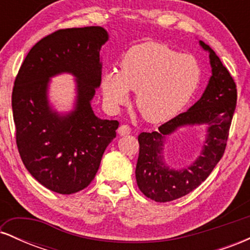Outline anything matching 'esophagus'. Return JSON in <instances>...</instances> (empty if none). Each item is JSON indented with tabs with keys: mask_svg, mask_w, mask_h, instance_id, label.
Here are the masks:
<instances>
[{
	"mask_svg": "<svg viewBox=\"0 0 250 250\" xmlns=\"http://www.w3.org/2000/svg\"><path fill=\"white\" fill-rule=\"evenodd\" d=\"M131 133V128L129 127L128 125H120L119 128V134L121 135V136H125V135H129Z\"/></svg>",
	"mask_w": 250,
	"mask_h": 250,
	"instance_id": "esophagus-1",
	"label": "esophagus"
}]
</instances>
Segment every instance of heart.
Segmentation results:
<instances>
[{"mask_svg":"<svg viewBox=\"0 0 250 250\" xmlns=\"http://www.w3.org/2000/svg\"><path fill=\"white\" fill-rule=\"evenodd\" d=\"M201 68L194 56L180 54L168 45L146 42L131 47L120 63V71L102 76L105 104L119 109L136 91V107L145 120L165 122L180 113L196 91Z\"/></svg>","mask_w":250,"mask_h":250,"instance_id":"b5f03b06","label":"heart"}]
</instances>
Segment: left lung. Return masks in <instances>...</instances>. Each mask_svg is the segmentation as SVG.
I'll use <instances>...</instances> for the list:
<instances>
[{"label": "left lung", "instance_id": "8db88e82", "mask_svg": "<svg viewBox=\"0 0 250 250\" xmlns=\"http://www.w3.org/2000/svg\"><path fill=\"white\" fill-rule=\"evenodd\" d=\"M200 44L209 51L213 73L203 95L187 111L160 125L157 131L141 133L137 139L140 145L135 170L137 186L148 199L156 202H169L193 191L213 171L226 150L237 101L236 84L215 51L203 41H200ZM187 124L208 125L206 145L203 154L190 167L175 171L162 161L163 141L167 134Z\"/></svg>", "mask_w": 250, "mask_h": 250}]
</instances>
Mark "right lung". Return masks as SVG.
Returning <instances> with one entry per match:
<instances>
[{
	"instance_id": "obj_1",
	"label": "right lung",
	"mask_w": 250,
	"mask_h": 250,
	"mask_svg": "<svg viewBox=\"0 0 250 250\" xmlns=\"http://www.w3.org/2000/svg\"><path fill=\"white\" fill-rule=\"evenodd\" d=\"M108 40L102 27L67 28L43 37L31 48L14 82L11 107L16 145L27 170L45 188L69 195L94 180L119 121L101 120L90 101L101 83L100 50ZM77 77L76 110L60 117L46 100L49 77Z\"/></svg>"
}]
</instances>
